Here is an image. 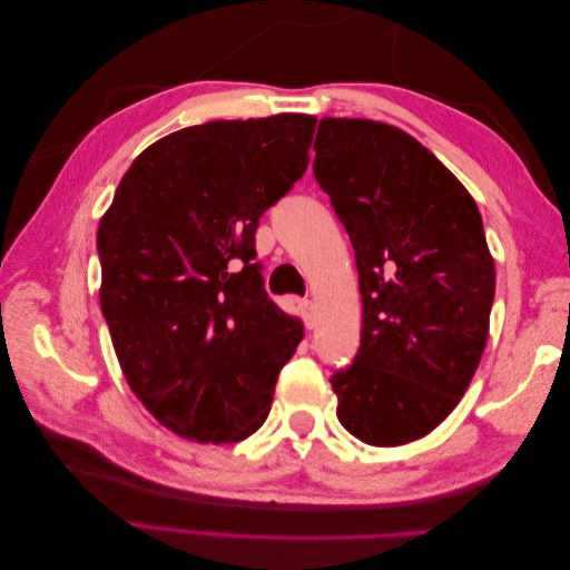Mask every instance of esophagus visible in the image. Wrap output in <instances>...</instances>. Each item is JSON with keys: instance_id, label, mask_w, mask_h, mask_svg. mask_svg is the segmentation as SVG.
Listing matches in <instances>:
<instances>
[{"instance_id": "1", "label": "esophagus", "mask_w": 570, "mask_h": 570, "mask_svg": "<svg viewBox=\"0 0 570 570\" xmlns=\"http://www.w3.org/2000/svg\"><path fill=\"white\" fill-rule=\"evenodd\" d=\"M302 321H304V327L306 331H312L314 323H316V308H314V302L304 299L302 302Z\"/></svg>"}]
</instances>
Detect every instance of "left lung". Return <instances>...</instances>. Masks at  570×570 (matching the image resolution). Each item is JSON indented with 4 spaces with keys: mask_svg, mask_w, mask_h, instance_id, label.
<instances>
[{
    "mask_svg": "<svg viewBox=\"0 0 570 570\" xmlns=\"http://www.w3.org/2000/svg\"><path fill=\"white\" fill-rule=\"evenodd\" d=\"M314 176L358 271L361 347L335 371L337 419L375 446L435 430L490 333L494 262L473 197L419 140L366 118H321Z\"/></svg>",
    "mask_w": 570,
    "mask_h": 570,
    "instance_id": "left-lung-1",
    "label": "left lung"
}]
</instances>
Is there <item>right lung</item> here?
Listing matches in <instances>:
<instances>
[{"mask_svg":"<svg viewBox=\"0 0 570 570\" xmlns=\"http://www.w3.org/2000/svg\"><path fill=\"white\" fill-rule=\"evenodd\" d=\"M316 118L183 128L147 147L99 220L101 314L130 390L180 438L228 444L266 421L302 342L254 262V233L308 166Z\"/></svg>","mask_w":570,"mask_h":570,"instance_id":"1","label":"right lung"}]
</instances>
